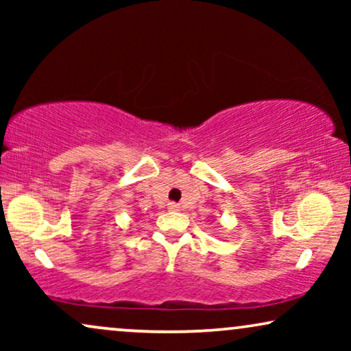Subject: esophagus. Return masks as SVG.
<instances>
[{
	"mask_svg": "<svg viewBox=\"0 0 351 351\" xmlns=\"http://www.w3.org/2000/svg\"><path fill=\"white\" fill-rule=\"evenodd\" d=\"M167 209L172 210V213H177V210L180 209V206L177 203H167Z\"/></svg>",
	"mask_w": 351,
	"mask_h": 351,
	"instance_id": "34e87169",
	"label": "esophagus"
}]
</instances>
